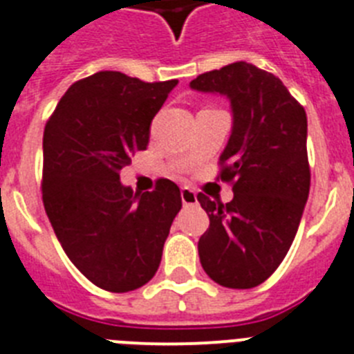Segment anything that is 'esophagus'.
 Returning a JSON list of instances; mask_svg holds the SVG:
<instances>
[{"label": "esophagus", "instance_id": "obj_1", "mask_svg": "<svg viewBox=\"0 0 354 354\" xmlns=\"http://www.w3.org/2000/svg\"><path fill=\"white\" fill-rule=\"evenodd\" d=\"M180 194H182V203L185 205V207H187V205L198 203V196H196V192L192 191V189H189V187H183Z\"/></svg>", "mask_w": 354, "mask_h": 354}]
</instances>
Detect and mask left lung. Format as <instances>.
<instances>
[{
    "label": "left lung",
    "instance_id": "1",
    "mask_svg": "<svg viewBox=\"0 0 354 354\" xmlns=\"http://www.w3.org/2000/svg\"><path fill=\"white\" fill-rule=\"evenodd\" d=\"M191 88L227 97L232 109L219 176L234 182V198L198 194L210 219L201 266L225 288L259 286L286 257L310 194L306 111L281 79L245 61L201 73Z\"/></svg>",
    "mask_w": 354,
    "mask_h": 354
}]
</instances>
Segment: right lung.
Returning <instances> with one entry per match:
<instances>
[{"label":"right lung","instance_id":"right-lung-1","mask_svg":"<svg viewBox=\"0 0 354 354\" xmlns=\"http://www.w3.org/2000/svg\"><path fill=\"white\" fill-rule=\"evenodd\" d=\"M176 84L99 71L68 88L44 127L46 216L71 263L108 292L149 283L182 209L171 180L144 194L120 183V169L147 147L151 122Z\"/></svg>","mask_w":354,"mask_h":354}]
</instances>
